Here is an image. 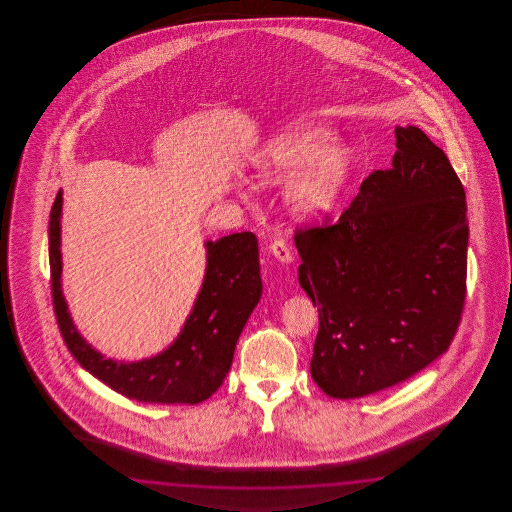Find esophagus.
I'll return each mask as SVG.
<instances>
[{
	"label": "esophagus",
	"mask_w": 512,
	"mask_h": 512,
	"mask_svg": "<svg viewBox=\"0 0 512 512\" xmlns=\"http://www.w3.org/2000/svg\"><path fill=\"white\" fill-rule=\"evenodd\" d=\"M269 252H271L276 260L282 261V263H291L293 261V252H291V247L287 245L285 240L272 241L271 245H269Z\"/></svg>",
	"instance_id": "esophagus-1"
}]
</instances>
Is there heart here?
I'll return each instance as SVG.
<instances>
[{
	"mask_svg": "<svg viewBox=\"0 0 512 512\" xmlns=\"http://www.w3.org/2000/svg\"><path fill=\"white\" fill-rule=\"evenodd\" d=\"M335 133L322 126H294L276 135L256 164L267 181H291L287 201L296 216L316 219L337 205L351 174V157L333 146Z\"/></svg>",
	"mask_w": 512,
	"mask_h": 512,
	"instance_id": "1",
	"label": "heart"
}]
</instances>
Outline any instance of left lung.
Here are the masks:
<instances>
[{
  "label": "left lung",
  "mask_w": 512,
  "mask_h": 512,
  "mask_svg": "<svg viewBox=\"0 0 512 512\" xmlns=\"http://www.w3.org/2000/svg\"><path fill=\"white\" fill-rule=\"evenodd\" d=\"M390 170L335 223L296 229L298 282L318 307L311 377L335 399L410 379L445 353L467 293L465 190L425 131L395 128Z\"/></svg>",
  "instance_id": "8db88e82"
}]
</instances>
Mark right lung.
<instances>
[{
	"mask_svg": "<svg viewBox=\"0 0 512 512\" xmlns=\"http://www.w3.org/2000/svg\"><path fill=\"white\" fill-rule=\"evenodd\" d=\"M62 190L49 216V265L56 322L78 364L111 390L139 403L197 404L218 392L252 309L261 298L258 238L236 232L207 241V272L174 344L152 359H106L80 337L62 294Z\"/></svg>",
	"mask_w": 512,
	"mask_h": 512,
	"instance_id": "obj_1",
	"label": "right lung"
}]
</instances>
